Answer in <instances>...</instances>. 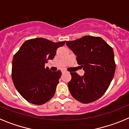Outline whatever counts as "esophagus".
Returning <instances> with one entry per match:
<instances>
[{"instance_id":"1","label":"esophagus","mask_w":129,"mask_h":129,"mask_svg":"<svg viewBox=\"0 0 129 129\" xmlns=\"http://www.w3.org/2000/svg\"><path fill=\"white\" fill-rule=\"evenodd\" d=\"M61 72H62V74H64V73H66L67 72H66L65 70H62V71H61Z\"/></svg>"}]
</instances>
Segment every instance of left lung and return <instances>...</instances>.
I'll return each instance as SVG.
<instances>
[{
	"label": "left lung",
	"mask_w": 129,
	"mask_h": 129,
	"mask_svg": "<svg viewBox=\"0 0 129 129\" xmlns=\"http://www.w3.org/2000/svg\"><path fill=\"white\" fill-rule=\"evenodd\" d=\"M67 44L85 70L82 76L70 72L72 79L68 84L70 94L82 103L94 102L105 93L114 76L113 49L101 37L90 35L67 41Z\"/></svg>",
	"instance_id": "1"
}]
</instances>
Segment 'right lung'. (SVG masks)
<instances>
[{
  "label": "right lung",
  "mask_w": 129,
  "mask_h": 129,
  "mask_svg": "<svg viewBox=\"0 0 129 129\" xmlns=\"http://www.w3.org/2000/svg\"><path fill=\"white\" fill-rule=\"evenodd\" d=\"M65 42L31 39L26 41L14 55L12 80L16 89L27 101L41 105L53 97L61 72H51L45 68V64L54 58L58 48Z\"/></svg>",
  "instance_id": "add662e5"
}]
</instances>
